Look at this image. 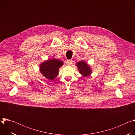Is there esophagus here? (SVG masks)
Here are the masks:
<instances>
[{"instance_id": "esophagus-1", "label": "esophagus", "mask_w": 135, "mask_h": 135, "mask_svg": "<svg viewBox=\"0 0 135 135\" xmlns=\"http://www.w3.org/2000/svg\"><path fill=\"white\" fill-rule=\"evenodd\" d=\"M73 62V60L71 59H68V60H66V63L67 64V65H70Z\"/></svg>"}]
</instances>
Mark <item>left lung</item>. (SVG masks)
<instances>
[{
  "instance_id": "left-lung-1",
  "label": "left lung",
  "mask_w": 135,
  "mask_h": 135,
  "mask_svg": "<svg viewBox=\"0 0 135 135\" xmlns=\"http://www.w3.org/2000/svg\"><path fill=\"white\" fill-rule=\"evenodd\" d=\"M76 65L80 73L84 76H88L91 74V69H90V67H89V66L83 61L79 62L78 63H77Z\"/></svg>"
}]
</instances>
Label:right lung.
Instances as JSON below:
<instances>
[{
    "mask_svg": "<svg viewBox=\"0 0 135 135\" xmlns=\"http://www.w3.org/2000/svg\"><path fill=\"white\" fill-rule=\"evenodd\" d=\"M62 65L63 62L60 60L53 59L42 63L40 66V70L46 78L53 80L57 76L59 69Z\"/></svg>",
    "mask_w": 135,
    "mask_h": 135,
    "instance_id": "1",
    "label": "right lung"
}]
</instances>
